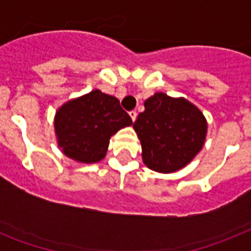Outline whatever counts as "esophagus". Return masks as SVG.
Segmentation results:
<instances>
[{
	"label": "esophagus",
	"instance_id": "34e87169",
	"mask_svg": "<svg viewBox=\"0 0 251 251\" xmlns=\"http://www.w3.org/2000/svg\"><path fill=\"white\" fill-rule=\"evenodd\" d=\"M129 114H130V117H131V120H133V121H135V120H137V116H138L137 110H131V112H129Z\"/></svg>",
	"mask_w": 251,
	"mask_h": 251
}]
</instances>
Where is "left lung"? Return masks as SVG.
I'll return each mask as SVG.
<instances>
[{"label": "left lung", "mask_w": 251, "mask_h": 251, "mask_svg": "<svg viewBox=\"0 0 251 251\" xmlns=\"http://www.w3.org/2000/svg\"><path fill=\"white\" fill-rule=\"evenodd\" d=\"M141 139L142 157L152 171L176 172L202 150L207 122L202 112L185 99L157 92L145 101V112L133 125Z\"/></svg>", "instance_id": "obj_1"}]
</instances>
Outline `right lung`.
Instances as JSON below:
<instances>
[{"mask_svg":"<svg viewBox=\"0 0 251 251\" xmlns=\"http://www.w3.org/2000/svg\"><path fill=\"white\" fill-rule=\"evenodd\" d=\"M131 124L117 99L95 90L61 106L54 129L66 156L80 163H96L105 156L109 138Z\"/></svg>","mask_w":251,"mask_h":251,"instance_id":"obj_1","label":"right lung"}]
</instances>
